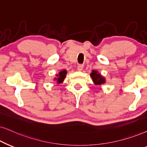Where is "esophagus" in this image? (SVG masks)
Instances as JSON below:
<instances>
[{
    "instance_id": "34e87169",
    "label": "esophagus",
    "mask_w": 147,
    "mask_h": 147,
    "mask_svg": "<svg viewBox=\"0 0 147 147\" xmlns=\"http://www.w3.org/2000/svg\"><path fill=\"white\" fill-rule=\"evenodd\" d=\"M83 64H79L77 66V70H79V71H81V70H83Z\"/></svg>"
}]
</instances>
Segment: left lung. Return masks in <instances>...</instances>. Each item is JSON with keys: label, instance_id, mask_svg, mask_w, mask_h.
<instances>
[{"label": "left lung", "instance_id": "1", "mask_svg": "<svg viewBox=\"0 0 147 147\" xmlns=\"http://www.w3.org/2000/svg\"><path fill=\"white\" fill-rule=\"evenodd\" d=\"M90 77H92L93 82L96 85H101L106 82L105 78L97 70H93L90 73Z\"/></svg>", "mask_w": 147, "mask_h": 147}]
</instances>
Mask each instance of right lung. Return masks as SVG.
Masks as SVG:
<instances>
[{
	"instance_id": "right-lung-1",
	"label": "right lung",
	"mask_w": 147,
	"mask_h": 147,
	"mask_svg": "<svg viewBox=\"0 0 147 147\" xmlns=\"http://www.w3.org/2000/svg\"><path fill=\"white\" fill-rule=\"evenodd\" d=\"M66 74H67V70H60V72H59L58 74H56V75H55V77H55L53 80L56 81L57 85L60 84V83H62L63 81H64V79L66 78Z\"/></svg>"
}]
</instances>
